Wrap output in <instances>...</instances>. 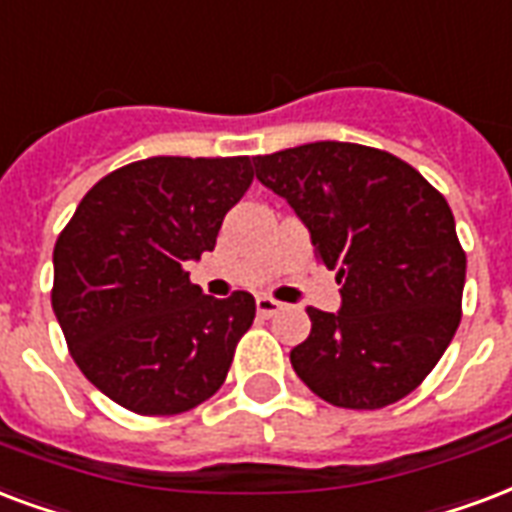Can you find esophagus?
I'll list each match as a JSON object with an SVG mask.
<instances>
[{
  "label": "esophagus",
  "mask_w": 512,
  "mask_h": 512,
  "mask_svg": "<svg viewBox=\"0 0 512 512\" xmlns=\"http://www.w3.org/2000/svg\"><path fill=\"white\" fill-rule=\"evenodd\" d=\"M280 302H275V299L272 297H259L256 299V313L261 315V318H272V315L278 313L280 310Z\"/></svg>",
  "instance_id": "1"
}]
</instances>
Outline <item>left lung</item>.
Wrapping results in <instances>:
<instances>
[{
  "mask_svg": "<svg viewBox=\"0 0 512 512\" xmlns=\"http://www.w3.org/2000/svg\"><path fill=\"white\" fill-rule=\"evenodd\" d=\"M253 167L343 286L337 313L307 307L313 329L291 351L294 372L337 407L407 397L461 321L467 256L443 194L397 156L356 142H307Z\"/></svg>",
  "mask_w": 512,
  "mask_h": 512,
  "instance_id": "obj_1",
  "label": "left lung"
}]
</instances>
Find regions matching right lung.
<instances>
[{
	"instance_id": "right-lung-1",
	"label": "right lung",
	"mask_w": 512,
	"mask_h": 512,
	"mask_svg": "<svg viewBox=\"0 0 512 512\" xmlns=\"http://www.w3.org/2000/svg\"><path fill=\"white\" fill-rule=\"evenodd\" d=\"M253 183L248 156H153L115 169L53 248V313L80 372L140 416H178L224 386L253 324L248 291L215 299L186 261L213 251Z\"/></svg>"
}]
</instances>
